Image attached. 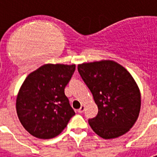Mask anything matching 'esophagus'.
Segmentation results:
<instances>
[{
    "label": "esophagus",
    "mask_w": 157,
    "mask_h": 157,
    "mask_svg": "<svg viewBox=\"0 0 157 157\" xmlns=\"http://www.w3.org/2000/svg\"><path fill=\"white\" fill-rule=\"evenodd\" d=\"M84 111H85V106H83V105H82V106H81L78 110H77V112H78L79 113H82Z\"/></svg>",
    "instance_id": "1"
}]
</instances>
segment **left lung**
Here are the masks:
<instances>
[{
    "mask_svg": "<svg viewBox=\"0 0 157 157\" xmlns=\"http://www.w3.org/2000/svg\"><path fill=\"white\" fill-rule=\"evenodd\" d=\"M78 72L93 94L98 112L89 119L94 131L105 139L121 136L139 117V87L126 69L113 61L78 65Z\"/></svg>",
    "mask_w": 157,
    "mask_h": 157,
    "instance_id": "left-lung-1",
    "label": "left lung"
}]
</instances>
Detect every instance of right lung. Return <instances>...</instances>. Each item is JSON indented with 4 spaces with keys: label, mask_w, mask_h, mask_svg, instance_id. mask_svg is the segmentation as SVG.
Returning <instances> with one entry per match:
<instances>
[{
    "label": "right lung",
    "mask_w": 157,
    "mask_h": 157,
    "mask_svg": "<svg viewBox=\"0 0 157 157\" xmlns=\"http://www.w3.org/2000/svg\"><path fill=\"white\" fill-rule=\"evenodd\" d=\"M76 65L45 64L23 81L16 100L21 124L36 138L52 139L67 126L75 112L64 89Z\"/></svg>",
    "instance_id": "right-lung-1"
}]
</instances>
